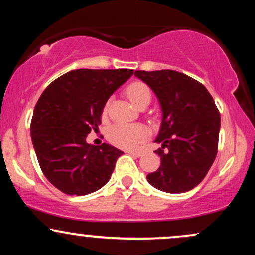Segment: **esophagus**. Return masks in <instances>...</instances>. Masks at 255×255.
<instances>
[{"mask_svg":"<svg viewBox=\"0 0 255 255\" xmlns=\"http://www.w3.org/2000/svg\"><path fill=\"white\" fill-rule=\"evenodd\" d=\"M127 153H129V154H131V156H135V157H141V156H142V152H141V151L128 150Z\"/></svg>","mask_w":255,"mask_h":255,"instance_id":"34e87169","label":"esophagus"}]
</instances>
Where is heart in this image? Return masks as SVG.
Segmentation results:
<instances>
[{
	"label": "heart",
	"mask_w": 255,
	"mask_h": 255,
	"mask_svg": "<svg viewBox=\"0 0 255 255\" xmlns=\"http://www.w3.org/2000/svg\"><path fill=\"white\" fill-rule=\"evenodd\" d=\"M129 101L135 107H139L144 102L150 103L151 91L144 83L135 81L130 84L126 90ZM108 105H105L103 114H107ZM150 130L142 124H116L111 126L108 131V139L113 145L121 148H136L148 137Z\"/></svg>",
	"instance_id": "heart-1"
}]
</instances>
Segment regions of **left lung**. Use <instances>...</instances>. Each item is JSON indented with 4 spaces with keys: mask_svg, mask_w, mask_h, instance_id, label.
<instances>
[{
    "mask_svg": "<svg viewBox=\"0 0 255 255\" xmlns=\"http://www.w3.org/2000/svg\"><path fill=\"white\" fill-rule=\"evenodd\" d=\"M156 93L162 108V125L154 142L160 157L158 170L147 175L159 191L184 193L197 187L215 162L221 115L203 84L183 73L135 71Z\"/></svg>",
    "mask_w": 255,
    "mask_h": 255,
    "instance_id": "1",
    "label": "left lung"
}]
</instances>
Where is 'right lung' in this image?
<instances>
[{"mask_svg": "<svg viewBox=\"0 0 255 255\" xmlns=\"http://www.w3.org/2000/svg\"><path fill=\"white\" fill-rule=\"evenodd\" d=\"M133 69H75L44 90L34 107L31 137L44 176L61 192L86 195L110 180L124 152L90 145L104 105L133 75Z\"/></svg>", "mask_w": 255, "mask_h": 255, "instance_id": "obj_1", "label": "right lung"}]
</instances>
